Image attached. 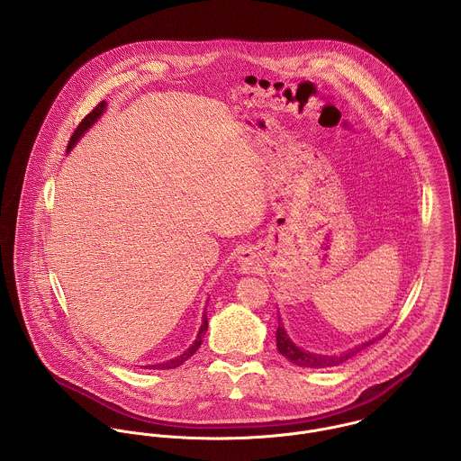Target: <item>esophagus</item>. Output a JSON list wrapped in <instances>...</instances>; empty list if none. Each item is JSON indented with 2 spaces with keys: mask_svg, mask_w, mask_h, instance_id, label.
I'll list each match as a JSON object with an SVG mask.
<instances>
[{
  "mask_svg": "<svg viewBox=\"0 0 461 461\" xmlns=\"http://www.w3.org/2000/svg\"><path fill=\"white\" fill-rule=\"evenodd\" d=\"M258 263H259V259H258L256 252H252V250L243 252V254H241V258H240V265H241V268H243V270H247V272H250V270L258 268Z\"/></svg>",
  "mask_w": 461,
  "mask_h": 461,
  "instance_id": "obj_1",
  "label": "esophagus"
}]
</instances>
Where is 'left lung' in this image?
Instances as JSON below:
<instances>
[{
	"mask_svg": "<svg viewBox=\"0 0 461 461\" xmlns=\"http://www.w3.org/2000/svg\"><path fill=\"white\" fill-rule=\"evenodd\" d=\"M377 339H379V338H377ZM374 341H375V339H370V341H366V343H363V345H359V347H356V348H352V350H348V352H343V354H339V356H321V354H311V352H306V350L295 347V343L288 338V334H286L285 327L281 325V321H279V327H277V350H279L286 359H290L294 365H297V366H306V368H327V366H336V365H339V363L350 359L354 354H357V352L363 350L365 347L372 345Z\"/></svg>",
	"mask_w": 461,
	"mask_h": 461,
	"instance_id": "1",
	"label": "left lung"
}]
</instances>
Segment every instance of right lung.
<instances>
[{
  "label": "right lung",
  "mask_w": 461,
  "mask_h": 461,
  "mask_svg": "<svg viewBox=\"0 0 461 461\" xmlns=\"http://www.w3.org/2000/svg\"><path fill=\"white\" fill-rule=\"evenodd\" d=\"M104 109H105V102H100L80 123H78V127L75 129V132H73V136H71V140H69V145H68V150H71L73 147H75V143L78 141V138L102 116V113H104ZM205 330H207V314H203V321H202V325H200V330H198V336H196V339H194V343L184 352V354H180V356H176L175 359H169V361H166V363H160V365H154L152 368H160V370H167V368H176V366H180L187 357H191L198 348H200V345H202V338H203V334H205Z\"/></svg>",
  "instance_id": "1"
}]
</instances>
